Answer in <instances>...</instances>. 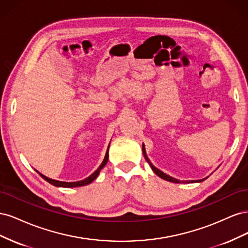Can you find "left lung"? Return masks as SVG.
Instances as JSON below:
<instances>
[{
    "label": "left lung",
    "mask_w": 248,
    "mask_h": 248,
    "mask_svg": "<svg viewBox=\"0 0 248 248\" xmlns=\"http://www.w3.org/2000/svg\"><path fill=\"white\" fill-rule=\"evenodd\" d=\"M142 154H144V156H145V158H146V160L148 161V163L150 164V167H151V169H152V170L155 172V174L158 176V177H160L161 179H163V180H167V181H169V182H172V183H200V182H202V181H204V180H206L208 177H206V178H204V179H201V180H185V181H181V180H178V179H176V178H172V177H170V175H167L166 172H163V171H161L160 170H158L157 168H155L153 164L151 163V161H150V159L148 158V156H147V153H146V148H145V145L142 144Z\"/></svg>",
    "instance_id": "obj_1"
}]
</instances>
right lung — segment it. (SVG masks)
<instances>
[{
	"instance_id": "add662e5",
	"label": "right lung",
	"mask_w": 248,
	"mask_h": 248,
	"mask_svg": "<svg viewBox=\"0 0 248 248\" xmlns=\"http://www.w3.org/2000/svg\"><path fill=\"white\" fill-rule=\"evenodd\" d=\"M108 147H109V146H108ZM108 150H107L106 156H104V159H103L102 163L99 166V168L97 169L91 176H89L88 178H86V179H84V180H80V181H77V182L58 181V180L50 179V178H48V177H46V176L42 175L41 172H39L38 170H36V171L38 172V174H39L44 180H46V181H47V182L50 183L51 185L57 186V187H65V188H72V187H80V186H85V185H88V184H90V183H92V182L94 181V180H95L97 177H98L100 170H101L104 167H106V164L108 163Z\"/></svg>"
}]
</instances>
